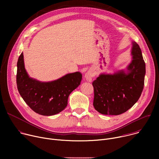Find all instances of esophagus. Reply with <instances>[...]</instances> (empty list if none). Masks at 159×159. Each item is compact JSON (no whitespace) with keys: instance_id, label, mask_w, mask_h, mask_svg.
Returning a JSON list of instances; mask_svg holds the SVG:
<instances>
[{"instance_id":"34e87169","label":"esophagus","mask_w":159,"mask_h":159,"mask_svg":"<svg viewBox=\"0 0 159 159\" xmlns=\"http://www.w3.org/2000/svg\"><path fill=\"white\" fill-rule=\"evenodd\" d=\"M93 72L92 71H88L85 74V79L89 81V82H91L92 81V79H93Z\"/></svg>"}]
</instances>
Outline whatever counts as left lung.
Here are the masks:
<instances>
[{"label": "left lung", "mask_w": 159, "mask_h": 159, "mask_svg": "<svg viewBox=\"0 0 159 159\" xmlns=\"http://www.w3.org/2000/svg\"><path fill=\"white\" fill-rule=\"evenodd\" d=\"M133 59L123 70L114 74H101L93 82V105L102 115H119L130 109L139 99L144 86L145 63L139 45L133 42Z\"/></svg>", "instance_id": "1"}]
</instances>
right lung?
I'll return each mask as SVG.
<instances>
[{
    "mask_svg": "<svg viewBox=\"0 0 159 159\" xmlns=\"http://www.w3.org/2000/svg\"><path fill=\"white\" fill-rule=\"evenodd\" d=\"M23 57L22 53L17 63L16 83L20 96L39 115L58 114L66 107L69 95L80 84L82 74L77 72L66 74L57 80L41 82L29 77Z\"/></svg>",
    "mask_w": 159,
    "mask_h": 159,
    "instance_id": "1",
    "label": "right lung"
}]
</instances>
